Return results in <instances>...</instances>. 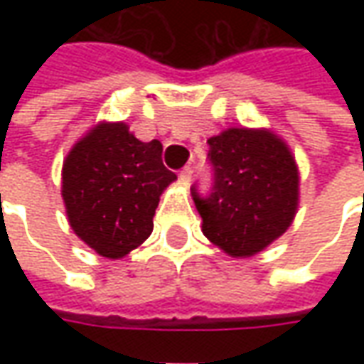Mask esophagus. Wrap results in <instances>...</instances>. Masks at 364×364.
I'll return each mask as SVG.
<instances>
[{
	"label": "esophagus",
	"instance_id": "34e87169",
	"mask_svg": "<svg viewBox=\"0 0 364 364\" xmlns=\"http://www.w3.org/2000/svg\"><path fill=\"white\" fill-rule=\"evenodd\" d=\"M193 173H195V171H193V167H191V166L183 167L181 173H179V179H181L185 185H189V183L193 181Z\"/></svg>",
	"mask_w": 364,
	"mask_h": 364
}]
</instances>
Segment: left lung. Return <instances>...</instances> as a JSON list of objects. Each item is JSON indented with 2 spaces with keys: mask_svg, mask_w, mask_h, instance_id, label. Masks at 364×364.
<instances>
[{
  "mask_svg": "<svg viewBox=\"0 0 364 364\" xmlns=\"http://www.w3.org/2000/svg\"><path fill=\"white\" fill-rule=\"evenodd\" d=\"M213 183L191 187L203 234L234 257H250L282 236L298 205L289 148L265 130L230 128L208 140Z\"/></svg>",
  "mask_w": 364,
  "mask_h": 364,
  "instance_id": "8db88e82",
  "label": "left lung"
}]
</instances>
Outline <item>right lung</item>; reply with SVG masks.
<instances>
[{
    "mask_svg": "<svg viewBox=\"0 0 364 364\" xmlns=\"http://www.w3.org/2000/svg\"><path fill=\"white\" fill-rule=\"evenodd\" d=\"M158 140L140 142L124 122L99 124L75 144L62 169L70 226L99 255L119 259L154 230L159 195L175 181Z\"/></svg>",
    "mask_w": 364,
    "mask_h": 364,
    "instance_id": "1",
    "label": "right lung"
}]
</instances>
